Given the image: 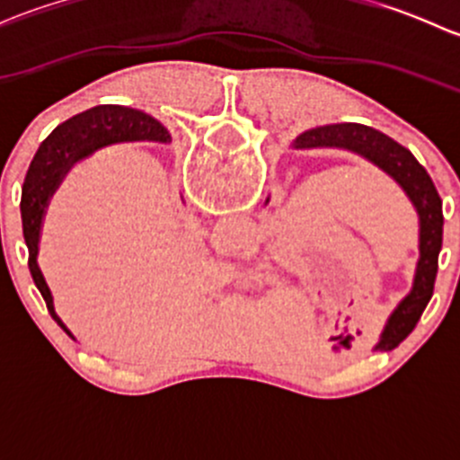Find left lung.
Listing matches in <instances>:
<instances>
[{"label":"left lung","instance_id":"1","mask_svg":"<svg viewBox=\"0 0 460 460\" xmlns=\"http://www.w3.org/2000/svg\"><path fill=\"white\" fill-rule=\"evenodd\" d=\"M294 148H342L365 157L387 173L398 187L405 191L410 202L419 213V264H416L414 285L401 300L392 316L387 318L376 349L389 351L401 345L420 320L434 294L436 271H438V253L443 247V200L431 182L429 173L419 164L410 148L392 140L372 127L354 122L327 124V127L309 128L296 137Z\"/></svg>","mask_w":460,"mask_h":460}]
</instances>
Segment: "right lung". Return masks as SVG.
Wrapping results in <instances>:
<instances>
[{"label":"right lung","mask_w":460,"mask_h":460,"mask_svg":"<svg viewBox=\"0 0 460 460\" xmlns=\"http://www.w3.org/2000/svg\"><path fill=\"white\" fill-rule=\"evenodd\" d=\"M169 142L171 136L155 118L144 111L128 109V106L104 104L88 109L75 118L59 124L37 148L32 157L29 173H26L24 187H22V226H24V240L29 247V269L35 287L40 289L41 298L46 300L49 314L55 323L71 336L66 324L59 320L53 307V296L44 280L37 253H40V234L44 222L46 207L50 198L58 191L68 171L80 160L95 153L97 148L109 146L115 142Z\"/></svg>","instance_id":"1"}]
</instances>
